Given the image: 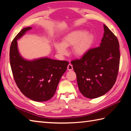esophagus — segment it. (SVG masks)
<instances>
[{
	"label": "esophagus",
	"instance_id": "esophagus-1",
	"mask_svg": "<svg viewBox=\"0 0 131 131\" xmlns=\"http://www.w3.org/2000/svg\"><path fill=\"white\" fill-rule=\"evenodd\" d=\"M68 70H73V65L71 63H69L68 66Z\"/></svg>",
	"mask_w": 131,
	"mask_h": 131
}]
</instances>
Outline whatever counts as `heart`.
<instances>
[{
    "mask_svg": "<svg viewBox=\"0 0 131 131\" xmlns=\"http://www.w3.org/2000/svg\"><path fill=\"white\" fill-rule=\"evenodd\" d=\"M93 37L84 30H75L69 33L63 38L62 43H57L55 48L59 54L66 53V47H73L72 51L76 56H82L86 53L92 43Z\"/></svg>",
    "mask_w": 131,
    "mask_h": 131,
    "instance_id": "obj_1",
    "label": "heart"
}]
</instances>
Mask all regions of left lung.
<instances>
[{
    "label": "left lung",
    "mask_w": 131,
    "mask_h": 131,
    "mask_svg": "<svg viewBox=\"0 0 131 131\" xmlns=\"http://www.w3.org/2000/svg\"><path fill=\"white\" fill-rule=\"evenodd\" d=\"M104 29L100 46L89 49L81 59L71 61L80 91L89 99L97 98L111 90L119 69L118 39L105 25Z\"/></svg>",
    "instance_id": "obj_1"
}]
</instances>
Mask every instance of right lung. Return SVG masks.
Instances as JSON below:
<instances>
[{"instance_id": "obj_1", "label": "right lung", "mask_w": 131, "mask_h": 131, "mask_svg": "<svg viewBox=\"0 0 131 131\" xmlns=\"http://www.w3.org/2000/svg\"><path fill=\"white\" fill-rule=\"evenodd\" d=\"M31 28H23L14 38L9 49L10 65L14 80L20 92L33 101H46L55 94L69 62L47 57L32 61L23 58L19 52L17 40Z\"/></svg>"}]
</instances>
